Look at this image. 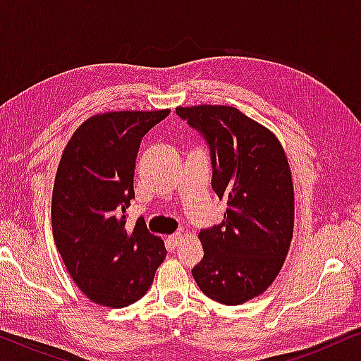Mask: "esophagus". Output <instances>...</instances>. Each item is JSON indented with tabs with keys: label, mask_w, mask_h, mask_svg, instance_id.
I'll return each mask as SVG.
<instances>
[{
	"label": "esophagus",
	"mask_w": 361,
	"mask_h": 361,
	"mask_svg": "<svg viewBox=\"0 0 361 361\" xmlns=\"http://www.w3.org/2000/svg\"><path fill=\"white\" fill-rule=\"evenodd\" d=\"M182 236H184V235H182V231H177V233H174V235H171V236H169V243H171L172 246H177V245L180 243Z\"/></svg>",
	"instance_id": "obj_1"
}]
</instances>
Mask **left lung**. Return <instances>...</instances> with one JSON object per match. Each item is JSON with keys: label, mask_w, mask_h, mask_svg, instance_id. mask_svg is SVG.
Returning a JSON list of instances; mask_svg holds the SVG:
<instances>
[{"label": "left lung", "mask_w": 361, "mask_h": 361, "mask_svg": "<svg viewBox=\"0 0 361 361\" xmlns=\"http://www.w3.org/2000/svg\"><path fill=\"white\" fill-rule=\"evenodd\" d=\"M176 115L204 137L212 189L228 204L221 224L200 230L204 258L192 276L207 298L243 304L269 288L293 238L288 157L273 133L233 106H177Z\"/></svg>", "instance_id": "left-lung-1"}]
</instances>
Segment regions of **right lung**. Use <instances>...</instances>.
I'll use <instances>...</instances> for the list:
<instances>
[{"instance_id": "add662e5", "label": "right lung", "mask_w": 361, "mask_h": 361, "mask_svg": "<svg viewBox=\"0 0 361 361\" xmlns=\"http://www.w3.org/2000/svg\"><path fill=\"white\" fill-rule=\"evenodd\" d=\"M169 113L92 116L62 152L52 192L54 240L72 279L93 302H136L166 258L164 243L149 233L145 219L128 230L125 212L135 199L133 176L142 136Z\"/></svg>"}]
</instances>
